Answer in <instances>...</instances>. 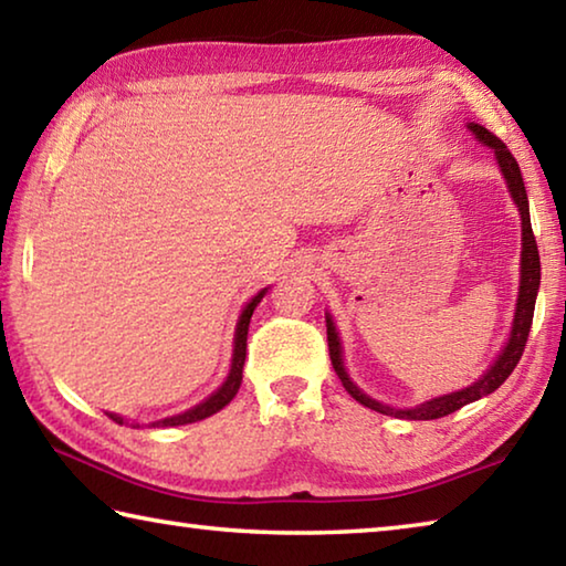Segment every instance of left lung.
I'll use <instances>...</instances> for the list:
<instances>
[{"mask_svg":"<svg viewBox=\"0 0 566 566\" xmlns=\"http://www.w3.org/2000/svg\"><path fill=\"white\" fill-rule=\"evenodd\" d=\"M469 129L474 132V137L482 142L484 147L494 149L496 165H500L502 175L506 179V187H510V195L514 199V205L520 207L522 214V270H520V296H516V310H514V322H512V334L506 339L504 349L500 357L494 359L490 369L479 377L474 385H469L459 391H452V395L429 399L424 405H417L411 409H395L389 405H381V401L371 399L369 395L354 385L349 379L347 369H344V359H342V342H339V332L334 327L332 317L327 314V342H329V359L332 367L337 371V377L342 379L344 389L359 401V405L369 407L379 411V415H389L397 419H439L452 415V411L462 409L469 401H476L486 395H492L494 389H500L504 385V379L512 375L516 364L522 359V352L526 347V337H530L532 329V317H534V302H536V292H539V276H542V266H539V249H536V239L532 232V222H530V199H526V189H524V179L520 165L512 157V151L506 149L504 142L492 134L490 129H484L482 124H467Z\"/></svg>","mask_w":566,"mask_h":566,"instance_id":"1","label":"left lung"}]
</instances>
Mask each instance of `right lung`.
<instances>
[{"instance_id":"right-lung-1","label":"right lung","mask_w":566,"mask_h":566,"mask_svg":"<svg viewBox=\"0 0 566 566\" xmlns=\"http://www.w3.org/2000/svg\"><path fill=\"white\" fill-rule=\"evenodd\" d=\"M270 286H264L262 292H256L252 300L247 302V306L239 314V322H237V332H234V354H232V367H229V375L224 379V385L219 387L212 397H207L205 401H199L197 407H191L187 411H181V415L175 417H167V419H159V421H151V427H179V424H191V421H199V419H207L217 415L219 409L227 407L229 401L234 399V395L239 391V385H242V369H244V357H247V332H249V319H252V314L256 310V304L262 302V296L266 294ZM117 424H124V419L117 415H109ZM132 427H139V424H132Z\"/></svg>"}]
</instances>
